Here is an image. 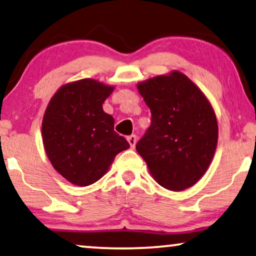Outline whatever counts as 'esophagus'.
<instances>
[{"instance_id":"34e87169","label":"esophagus","mask_w":256,"mask_h":256,"mask_svg":"<svg viewBox=\"0 0 256 256\" xmlns=\"http://www.w3.org/2000/svg\"><path fill=\"white\" fill-rule=\"evenodd\" d=\"M127 141L129 143V146H130L132 149L135 148V144H136V141H138V138H136V135H130L127 138Z\"/></svg>"}]
</instances>
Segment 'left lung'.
<instances>
[{
	"label": "left lung",
	"instance_id": "1",
	"mask_svg": "<svg viewBox=\"0 0 256 256\" xmlns=\"http://www.w3.org/2000/svg\"><path fill=\"white\" fill-rule=\"evenodd\" d=\"M138 90L152 112V124L136 150L163 188H191L208 169L218 143L211 104L180 71L138 82Z\"/></svg>",
	"mask_w": 256,
	"mask_h": 256
}]
</instances>
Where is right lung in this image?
I'll use <instances>...</instances> for the list:
<instances>
[{"mask_svg": "<svg viewBox=\"0 0 256 256\" xmlns=\"http://www.w3.org/2000/svg\"><path fill=\"white\" fill-rule=\"evenodd\" d=\"M114 90L94 79L62 85L51 98L42 122L45 152L70 183L87 186L99 180L129 143L114 132V118L102 104Z\"/></svg>", "mask_w": 256, "mask_h": 256, "instance_id": "add662e5", "label": "right lung"}]
</instances>
